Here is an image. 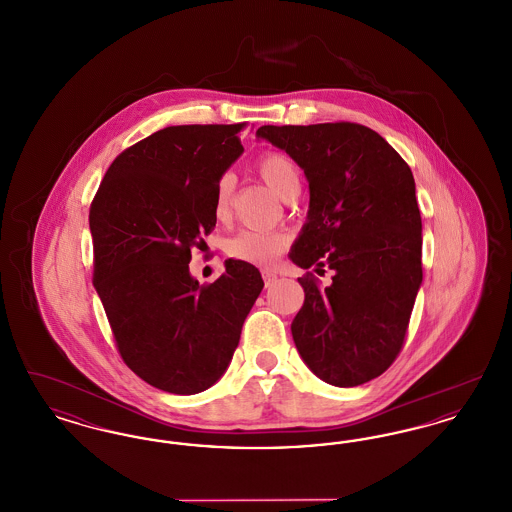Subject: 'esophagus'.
<instances>
[{
  "label": "esophagus",
  "mask_w": 512,
  "mask_h": 512,
  "mask_svg": "<svg viewBox=\"0 0 512 512\" xmlns=\"http://www.w3.org/2000/svg\"><path fill=\"white\" fill-rule=\"evenodd\" d=\"M263 278H265V284H267V288H270V286H274V284H276V274H272V272H268V270L263 272Z\"/></svg>",
  "instance_id": "1"
}]
</instances>
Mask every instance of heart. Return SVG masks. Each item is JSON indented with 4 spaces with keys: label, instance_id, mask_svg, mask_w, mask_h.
<instances>
[{
    "label": "heart",
    "instance_id": "b5f03b06",
    "mask_svg": "<svg viewBox=\"0 0 512 512\" xmlns=\"http://www.w3.org/2000/svg\"><path fill=\"white\" fill-rule=\"evenodd\" d=\"M255 171L268 188L286 199L292 201L301 190V174L290 155L282 151H267L257 163ZM232 197H234V178L232 174H222L217 180L213 194V215L217 220H228L232 215ZM288 247L284 234L278 232H257V230H242L226 244V255L234 261L249 263L257 267H272L276 259Z\"/></svg>",
    "mask_w": 512,
    "mask_h": 512
}]
</instances>
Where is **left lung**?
Wrapping results in <instances>:
<instances>
[{
  "label": "left lung",
  "instance_id": "1",
  "mask_svg": "<svg viewBox=\"0 0 512 512\" xmlns=\"http://www.w3.org/2000/svg\"><path fill=\"white\" fill-rule=\"evenodd\" d=\"M284 149L309 180V217L290 259L332 268L297 282L305 301L292 322L301 359L320 380L353 388L397 359L422 284V219L413 172L374 130L357 122L257 130Z\"/></svg>",
  "mask_w": 512,
  "mask_h": 512
}]
</instances>
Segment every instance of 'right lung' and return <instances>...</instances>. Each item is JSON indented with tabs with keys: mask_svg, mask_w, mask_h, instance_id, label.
I'll return each instance as SVG.
<instances>
[{
	"mask_svg": "<svg viewBox=\"0 0 512 512\" xmlns=\"http://www.w3.org/2000/svg\"><path fill=\"white\" fill-rule=\"evenodd\" d=\"M245 126L182 124L147 136L111 163L90 205L94 286L124 365L157 390L211 388L265 286L257 268L234 259L213 284L190 274Z\"/></svg>",
	"mask_w": 512,
	"mask_h": 512,
	"instance_id": "obj_1",
	"label": "right lung"
}]
</instances>
